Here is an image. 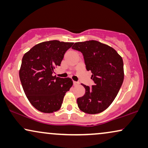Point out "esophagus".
<instances>
[{"label":"esophagus","mask_w":148,"mask_h":148,"mask_svg":"<svg viewBox=\"0 0 148 148\" xmlns=\"http://www.w3.org/2000/svg\"><path fill=\"white\" fill-rule=\"evenodd\" d=\"M79 83L77 82H75V81H73V85L74 86H76V85H78Z\"/></svg>","instance_id":"1"}]
</instances>
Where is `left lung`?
Here are the masks:
<instances>
[{
    "label": "left lung",
    "mask_w": 148,
    "mask_h": 148,
    "mask_svg": "<svg viewBox=\"0 0 148 148\" xmlns=\"http://www.w3.org/2000/svg\"><path fill=\"white\" fill-rule=\"evenodd\" d=\"M72 48L83 54L94 82L92 88L82 84L86 93L77 100L79 108L91 114L102 112L112 104L123 84V58L114 48L96 40L76 42Z\"/></svg>",
    "instance_id": "1"
}]
</instances>
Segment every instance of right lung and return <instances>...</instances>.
Instances as JSON below:
<instances>
[{"label":"right lung","mask_w":148,"mask_h":148,"mask_svg":"<svg viewBox=\"0 0 148 148\" xmlns=\"http://www.w3.org/2000/svg\"><path fill=\"white\" fill-rule=\"evenodd\" d=\"M73 42L51 40L32 47L22 58L19 78L28 100L44 113L59 110L66 92L73 86L71 78L52 76L54 69L60 65L64 54Z\"/></svg>","instance_id":"add662e5"}]
</instances>
